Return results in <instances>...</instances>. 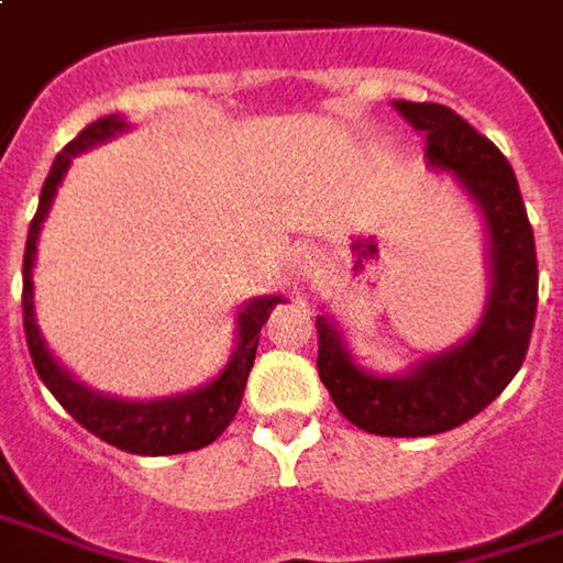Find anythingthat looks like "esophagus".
I'll list each match as a JSON object with an SVG mask.
<instances>
[{"mask_svg":"<svg viewBox=\"0 0 563 563\" xmlns=\"http://www.w3.org/2000/svg\"><path fill=\"white\" fill-rule=\"evenodd\" d=\"M319 273H322V256L319 254H303L297 260V278L303 285H316Z\"/></svg>","mask_w":563,"mask_h":563,"instance_id":"esophagus-1","label":"esophagus"}]
</instances>
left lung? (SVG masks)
<instances>
[{
  "label": "left lung",
  "mask_w": 563,
  "mask_h": 563,
  "mask_svg": "<svg viewBox=\"0 0 563 563\" xmlns=\"http://www.w3.org/2000/svg\"><path fill=\"white\" fill-rule=\"evenodd\" d=\"M396 114L424 132V161L481 210L486 232V307L477 328L449 350L378 375L353 360L334 316H316L319 378L346 421L378 437H431L471 421L523 365L537 319V241L515 169L465 117L433 101H394Z\"/></svg>",
  "instance_id": "obj_1"
}]
</instances>
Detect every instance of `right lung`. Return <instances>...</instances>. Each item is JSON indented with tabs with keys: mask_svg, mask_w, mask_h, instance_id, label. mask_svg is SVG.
Listing matches in <instances>:
<instances>
[{
	"mask_svg": "<svg viewBox=\"0 0 563 563\" xmlns=\"http://www.w3.org/2000/svg\"><path fill=\"white\" fill-rule=\"evenodd\" d=\"M126 130H130V123L120 114H108L96 123H89L70 145H64V151L55 157V164L45 176L40 207H36V217L30 222L24 247L26 346H30V360L36 365V375L67 409V415L79 421L86 431L96 433L98 440L123 449V452H132V455H176V452H191V449L213 443L232 424L244 387H247V375L254 368L260 331L269 322V312L278 303H285V297L282 294H263V297H254L238 309L235 350L225 362V368L213 380H207L195 390H185V394L161 396V399H123V396L101 394V390H92L89 384H82L77 375H70L62 362L52 356V350L45 346L43 334H40L36 307H33L36 241H40L45 217L52 210L58 185L64 183L74 157Z\"/></svg>",
	"mask_w": 563,
	"mask_h": 563,
	"instance_id": "obj_1",
	"label": "right lung"
}]
</instances>
